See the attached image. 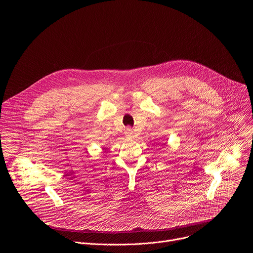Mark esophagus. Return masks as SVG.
<instances>
[{
    "instance_id": "34e87169",
    "label": "esophagus",
    "mask_w": 253,
    "mask_h": 253,
    "mask_svg": "<svg viewBox=\"0 0 253 253\" xmlns=\"http://www.w3.org/2000/svg\"><path fill=\"white\" fill-rule=\"evenodd\" d=\"M125 136H126L127 138H131V137L133 136V131H132L131 128H126V130H125Z\"/></svg>"
}]
</instances>
